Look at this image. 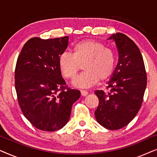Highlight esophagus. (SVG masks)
<instances>
[{
    "label": "esophagus",
    "instance_id": "esophagus-1",
    "mask_svg": "<svg viewBox=\"0 0 157 157\" xmlns=\"http://www.w3.org/2000/svg\"><path fill=\"white\" fill-rule=\"evenodd\" d=\"M81 94L82 96H86L88 95V91H83V90H81Z\"/></svg>",
    "mask_w": 157,
    "mask_h": 157
}]
</instances>
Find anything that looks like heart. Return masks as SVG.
<instances>
[{"label":"heart","instance_id":"b5f03b06","mask_svg":"<svg viewBox=\"0 0 157 157\" xmlns=\"http://www.w3.org/2000/svg\"><path fill=\"white\" fill-rule=\"evenodd\" d=\"M84 72L73 82L75 86L89 88L112 74L115 66L114 53L110 48L94 40H83L76 43L71 53L63 52L59 57V66L65 78L73 79L83 65Z\"/></svg>","mask_w":157,"mask_h":157}]
</instances>
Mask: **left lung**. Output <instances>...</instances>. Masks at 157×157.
<instances>
[{
	"label": "left lung",
	"instance_id": "8db88e82",
	"mask_svg": "<svg viewBox=\"0 0 157 157\" xmlns=\"http://www.w3.org/2000/svg\"><path fill=\"white\" fill-rule=\"evenodd\" d=\"M108 40L115 42L119 61L108 82L110 92L95 91L99 100L95 117L104 127L117 130L130 123L140 109L147 78L142 56L132 39L117 33Z\"/></svg>",
	"mask_w": 157,
	"mask_h": 157
}]
</instances>
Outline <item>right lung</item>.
<instances>
[{
  "label": "right lung",
  "instance_id": "obj_1",
  "mask_svg": "<svg viewBox=\"0 0 157 157\" xmlns=\"http://www.w3.org/2000/svg\"><path fill=\"white\" fill-rule=\"evenodd\" d=\"M68 44V36L35 37L23 46L15 69V87L24 117L38 129L55 132L69 120L72 105L81 92L66 84L59 57Z\"/></svg>",
  "mask_w": 157,
  "mask_h": 157
}]
</instances>
